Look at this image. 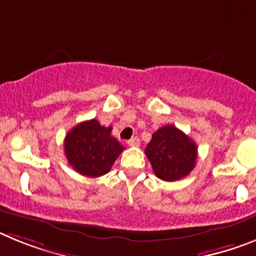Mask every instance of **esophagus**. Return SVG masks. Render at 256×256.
<instances>
[{
	"mask_svg": "<svg viewBox=\"0 0 256 256\" xmlns=\"http://www.w3.org/2000/svg\"><path fill=\"white\" fill-rule=\"evenodd\" d=\"M128 144L130 145V146H139V145H140V139L138 136H135V138H132V139L128 140Z\"/></svg>",
	"mask_w": 256,
	"mask_h": 256,
	"instance_id": "1",
	"label": "esophagus"
}]
</instances>
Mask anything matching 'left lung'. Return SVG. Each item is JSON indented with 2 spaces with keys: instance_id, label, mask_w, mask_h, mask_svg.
I'll list each match as a JSON object with an SVG mask.
<instances>
[{
  "instance_id": "left-lung-1",
  "label": "left lung",
  "mask_w": 256,
  "mask_h": 256,
  "mask_svg": "<svg viewBox=\"0 0 256 256\" xmlns=\"http://www.w3.org/2000/svg\"><path fill=\"white\" fill-rule=\"evenodd\" d=\"M153 171L163 181H177L195 167L198 146L191 138L174 125L158 128L145 148Z\"/></svg>"
}]
</instances>
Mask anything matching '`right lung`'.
<instances>
[{"label": "right lung", "instance_id": "obj_1", "mask_svg": "<svg viewBox=\"0 0 256 256\" xmlns=\"http://www.w3.org/2000/svg\"><path fill=\"white\" fill-rule=\"evenodd\" d=\"M112 126L100 125L96 118L78 124L65 138V154L71 167L86 177L108 174L124 150L121 142L111 135Z\"/></svg>", "mask_w": 256, "mask_h": 256}]
</instances>
